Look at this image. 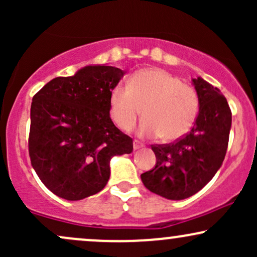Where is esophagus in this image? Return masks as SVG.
<instances>
[{
  "mask_svg": "<svg viewBox=\"0 0 257 257\" xmlns=\"http://www.w3.org/2000/svg\"><path fill=\"white\" fill-rule=\"evenodd\" d=\"M133 147H134V150H139L141 149V147H144V145L140 143V141L134 140V143H133Z\"/></svg>",
  "mask_w": 257,
  "mask_h": 257,
  "instance_id": "34e87169",
  "label": "esophagus"
}]
</instances>
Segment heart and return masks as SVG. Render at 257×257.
<instances>
[{
	"mask_svg": "<svg viewBox=\"0 0 257 257\" xmlns=\"http://www.w3.org/2000/svg\"><path fill=\"white\" fill-rule=\"evenodd\" d=\"M143 108L144 138L161 137L174 141L191 131L199 110L196 90L162 69H141L134 72L128 87L116 85L110 94V114L123 132L137 124Z\"/></svg>",
	"mask_w": 257,
	"mask_h": 257,
	"instance_id": "heart-1",
	"label": "heart"
}]
</instances>
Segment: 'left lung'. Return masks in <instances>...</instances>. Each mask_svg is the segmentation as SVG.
I'll return each instance as SVG.
<instances>
[{"instance_id":"obj_1","label":"left lung","mask_w":257,"mask_h":257,"mask_svg":"<svg viewBox=\"0 0 257 257\" xmlns=\"http://www.w3.org/2000/svg\"><path fill=\"white\" fill-rule=\"evenodd\" d=\"M199 100L193 128L176 143L153 145L156 167L141 174L147 190L167 199L181 200L196 194L222 166L232 113L219 88L202 77L192 78Z\"/></svg>"}]
</instances>
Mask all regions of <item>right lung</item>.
<instances>
[{"label": "right lung", "instance_id": "right-lung-1", "mask_svg": "<svg viewBox=\"0 0 257 257\" xmlns=\"http://www.w3.org/2000/svg\"><path fill=\"white\" fill-rule=\"evenodd\" d=\"M124 71L88 65L49 81L32 98L29 153L44 186L66 200L100 192L110 161L133 151V140L110 117V94Z\"/></svg>", "mask_w": 257, "mask_h": 257}]
</instances>
